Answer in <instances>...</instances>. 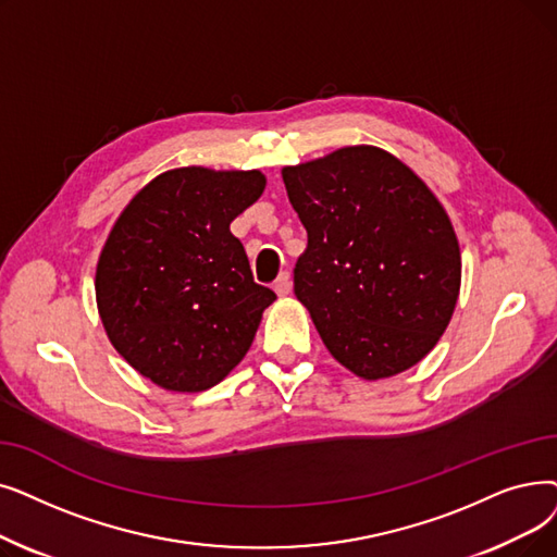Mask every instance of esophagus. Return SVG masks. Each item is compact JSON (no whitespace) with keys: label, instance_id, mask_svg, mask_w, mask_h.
I'll return each instance as SVG.
<instances>
[{"label":"esophagus","instance_id":"34e87169","mask_svg":"<svg viewBox=\"0 0 557 557\" xmlns=\"http://www.w3.org/2000/svg\"><path fill=\"white\" fill-rule=\"evenodd\" d=\"M273 288H275L277 296H288V292H292V275H288L286 271L280 273V277L273 284Z\"/></svg>","mask_w":557,"mask_h":557}]
</instances>
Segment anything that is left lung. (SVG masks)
Here are the masks:
<instances>
[{"label":"left lung","instance_id":"8db88e82","mask_svg":"<svg viewBox=\"0 0 557 557\" xmlns=\"http://www.w3.org/2000/svg\"><path fill=\"white\" fill-rule=\"evenodd\" d=\"M282 180L307 230L294 292L325 348L364 380L419 364L448 327L462 282L442 202L373 145L286 165Z\"/></svg>","mask_w":557,"mask_h":557}]
</instances>
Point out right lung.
Masks as SVG:
<instances>
[{
    "label": "right lung",
    "instance_id": "obj_1",
    "mask_svg": "<svg viewBox=\"0 0 557 557\" xmlns=\"http://www.w3.org/2000/svg\"><path fill=\"white\" fill-rule=\"evenodd\" d=\"M259 171L175 168L143 186L102 248L95 298L113 348L161 389L219 384L252 346L275 294L230 232L259 200Z\"/></svg>",
    "mask_w": 557,
    "mask_h": 557
}]
</instances>
